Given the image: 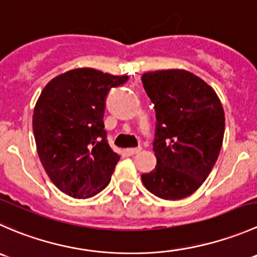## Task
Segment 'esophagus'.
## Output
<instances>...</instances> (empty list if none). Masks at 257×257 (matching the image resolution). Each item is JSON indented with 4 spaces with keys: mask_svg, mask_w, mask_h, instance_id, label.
Segmentation results:
<instances>
[{
    "mask_svg": "<svg viewBox=\"0 0 257 257\" xmlns=\"http://www.w3.org/2000/svg\"><path fill=\"white\" fill-rule=\"evenodd\" d=\"M141 147H135V149H127L126 150V154L130 155V156H132V155H136L139 154L140 151H141Z\"/></svg>",
    "mask_w": 257,
    "mask_h": 257,
    "instance_id": "1",
    "label": "esophagus"
}]
</instances>
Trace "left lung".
Wrapping results in <instances>:
<instances>
[{
	"label": "left lung",
	"mask_w": 257,
	"mask_h": 257,
	"mask_svg": "<svg viewBox=\"0 0 257 257\" xmlns=\"http://www.w3.org/2000/svg\"><path fill=\"white\" fill-rule=\"evenodd\" d=\"M142 83L156 112L157 164L141 180L160 199H184L204 184L220 154L222 105L214 88L189 71L146 72Z\"/></svg>",
	"instance_id": "1"
}]
</instances>
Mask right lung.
<instances>
[{
	"label": "right lung",
	"mask_w": 257,
	"mask_h": 257,
	"mask_svg": "<svg viewBox=\"0 0 257 257\" xmlns=\"http://www.w3.org/2000/svg\"><path fill=\"white\" fill-rule=\"evenodd\" d=\"M128 76L75 68L52 78L42 90L32 117L37 154L51 181L75 199L102 191L120 156L107 141L103 113L112 87Z\"/></svg>",
	"instance_id": "add662e5"
}]
</instances>
